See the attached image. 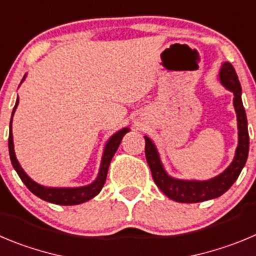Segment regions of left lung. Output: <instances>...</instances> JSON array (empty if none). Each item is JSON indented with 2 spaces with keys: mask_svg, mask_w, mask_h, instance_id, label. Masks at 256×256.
Returning a JSON list of instances; mask_svg holds the SVG:
<instances>
[{
  "mask_svg": "<svg viewBox=\"0 0 256 256\" xmlns=\"http://www.w3.org/2000/svg\"><path fill=\"white\" fill-rule=\"evenodd\" d=\"M220 80H221L222 85L226 86L235 95L234 106H235L236 114H238V146L236 148L235 158L221 175L216 176L214 179L207 180V182H196V180L189 182V180H179L168 176L161 164L160 156H158V152H157L154 144H152V140L148 137H144L146 140L144 154H146V160L151 168L154 182L166 196L175 202L198 203V202H204L222 196L236 182L241 170L245 166L246 160H248V154H249L248 119H246V112L244 109L242 100H241L240 81H238V74L231 63L224 62L222 64Z\"/></svg>",
  "mask_w": 256,
  "mask_h": 256,
  "instance_id": "1",
  "label": "left lung"
}]
</instances>
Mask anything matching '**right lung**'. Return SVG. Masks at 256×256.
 Masks as SVG:
<instances>
[{"instance_id": "right-lung-1", "label": "right lung", "mask_w": 256, "mask_h": 256, "mask_svg": "<svg viewBox=\"0 0 256 256\" xmlns=\"http://www.w3.org/2000/svg\"><path fill=\"white\" fill-rule=\"evenodd\" d=\"M18 99L16 100L15 108H14L12 110V116L16 108H18ZM12 116H11L10 134H8V152H10L11 164H12L14 168H15L18 175L20 176V179L22 180V182L26 185V188L32 192V194H35V196H39V198L43 199V200L50 202V203H54V204H60V206L80 204V203L90 200L91 198H94V196H98V194L100 193L102 188L104 186L105 184V180H106L108 168H109L110 161H112V156H114L116 151L118 150L123 136L130 130L128 128H124V130L116 132V134L110 138L109 142H108L106 146H105L102 165H100L99 175H98V178H96V180L92 182V184L88 185V186H81V188H46L36 184L35 182H32V180L25 174V171L21 168L20 164H18V158H16L15 151H14L12 128H11Z\"/></svg>"}]
</instances>
